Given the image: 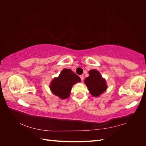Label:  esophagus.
Masks as SVG:
<instances>
[{"mask_svg":"<svg viewBox=\"0 0 146 146\" xmlns=\"http://www.w3.org/2000/svg\"><path fill=\"white\" fill-rule=\"evenodd\" d=\"M80 77L81 78V80L83 82V78H84V76H83V75H81V76H80Z\"/></svg>","mask_w":146,"mask_h":146,"instance_id":"34e87169","label":"esophagus"}]
</instances>
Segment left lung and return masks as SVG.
Returning a JSON list of instances; mask_svg holds the SVG:
<instances>
[{
    "mask_svg": "<svg viewBox=\"0 0 146 146\" xmlns=\"http://www.w3.org/2000/svg\"><path fill=\"white\" fill-rule=\"evenodd\" d=\"M90 76L85 80L88 90L94 97H98L107 90V86L104 79L102 77L99 71L95 69L89 72Z\"/></svg>",
    "mask_w": 146,
    "mask_h": 146,
    "instance_id": "1",
    "label": "left lung"
}]
</instances>
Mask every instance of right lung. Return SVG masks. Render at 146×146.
Masks as SVG:
<instances>
[{"instance_id": "1", "label": "right lung", "mask_w": 146, "mask_h": 146, "mask_svg": "<svg viewBox=\"0 0 146 146\" xmlns=\"http://www.w3.org/2000/svg\"><path fill=\"white\" fill-rule=\"evenodd\" d=\"M80 81V78L71 70L64 69L61 71L58 77L53 80L50 88L55 95L64 99L69 96L70 92L74 84Z\"/></svg>"}]
</instances>
